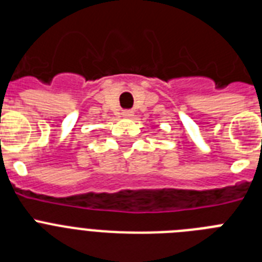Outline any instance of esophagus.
<instances>
[{"label": "esophagus", "instance_id": "34e87169", "mask_svg": "<svg viewBox=\"0 0 262 262\" xmlns=\"http://www.w3.org/2000/svg\"><path fill=\"white\" fill-rule=\"evenodd\" d=\"M134 115L133 110H123L122 111V117L123 118H131Z\"/></svg>", "mask_w": 262, "mask_h": 262}]
</instances>
